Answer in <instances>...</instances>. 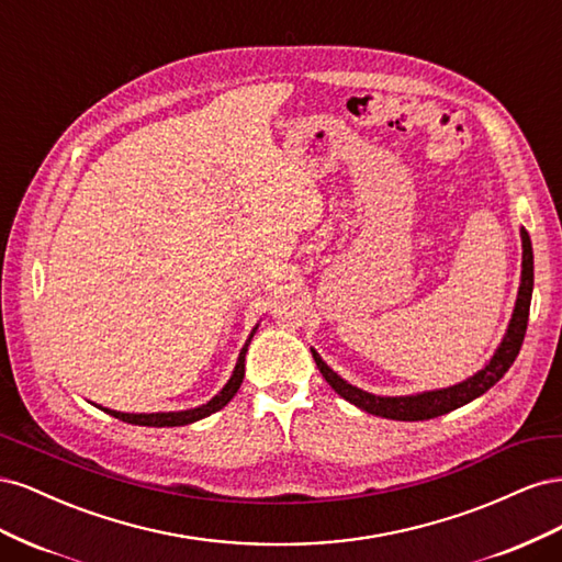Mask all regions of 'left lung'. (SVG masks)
Listing matches in <instances>:
<instances>
[{
	"label": "left lung",
	"mask_w": 562,
	"mask_h": 562,
	"mask_svg": "<svg viewBox=\"0 0 562 562\" xmlns=\"http://www.w3.org/2000/svg\"><path fill=\"white\" fill-rule=\"evenodd\" d=\"M520 239H522V271H520V288H518L512 321H508L506 335L502 339V345L497 347L495 356H492V359L485 363V368L475 372L473 378L459 382L454 386L422 391V394H413V396H375L339 378L337 372L321 359L316 349H312V356L321 370V375L326 378V382L337 391L339 396L353 403L356 407H361V411L378 417H386V419H398V422L431 419L438 415H446L450 411H457V407H462L473 398L483 396L485 391L490 386H495L504 378V372L514 366L527 330V316H530V300H532V285H535V260H532L530 234L520 229Z\"/></svg>",
	"instance_id": "8db88e82"
}]
</instances>
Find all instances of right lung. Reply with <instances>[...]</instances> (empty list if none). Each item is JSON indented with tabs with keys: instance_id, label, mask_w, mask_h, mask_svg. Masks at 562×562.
I'll use <instances>...</instances> for the list:
<instances>
[{
	"instance_id": "add662e5",
	"label": "right lung",
	"mask_w": 562,
	"mask_h": 562,
	"mask_svg": "<svg viewBox=\"0 0 562 562\" xmlns=\"http://www.w3.org/2000/svg\"><path fill=\"white\" fill-rule=\"evenodd\" d=\"M255 330H258V326L252 328V333H250V337L246 339V345H244V349H241V353H239V361H236V366H234V372H232V378H229V382L223 386V391H220V394H215L209 403H203V405H199V407H192V411H180V413H140V415H135V413H116V411H110V407H100V411H105L108 415H112V417H116V419H122V422H128V424H138V427H184V424H192V422H199V419H203V417H209V415H213V413H217V411H223V407L234 398V394L236 391H239V386H241V382H244V375H246V351H248V345H250V339H252V335H255Z\"/></svg>"
}]
</instances>
